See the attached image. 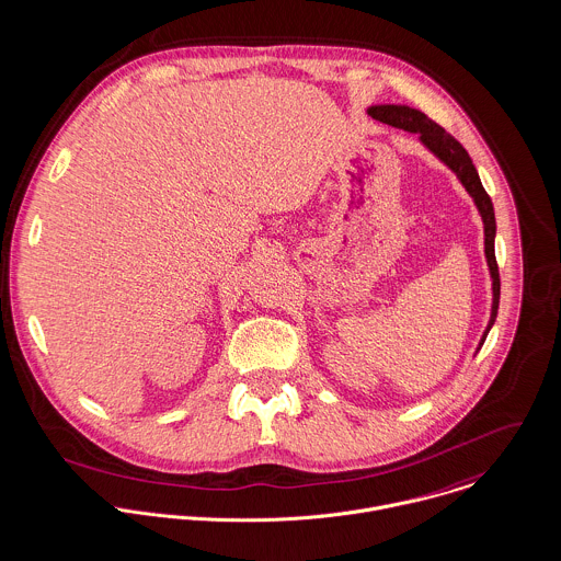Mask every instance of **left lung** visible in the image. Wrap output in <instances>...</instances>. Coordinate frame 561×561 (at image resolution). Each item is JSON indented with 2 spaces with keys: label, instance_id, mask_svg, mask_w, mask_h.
Returning a JSON list of instances; mask_svg holds the SVG:
<instances>
[{
  "label": "left lung",
  "instance_id": "obj_1",
  "mask_svg": "<svg viewBox=\"0 0 561 561\" xmlns=\"http://www.w3.org/2000/svg\"><path fill=\"white\" fill-rule=\"evenodd\" d=\"M368 114L381 123H388L392 127L399 129H408L421 136V140L445 162L448 164L455 175L461 180L463 188L470 193V197L474 199L481 219H483V231H485V257H488V266L492 273V290H494V304H492V319L488 330L492 328L496 312H499V297H501V279H499V264H496V255H494V233H496V221H494V208H492V199L485 193L477 169L468 156V151L459 145L457 138H453L445 127H440L436 121H432L427 114L421 111H414L410 106H373L368 108ZM485 340V334H483ZM483 344V342H481Z\"/></svg>",
  "mask_w": 561,
  "mask_h": 561
}]
</instances>
